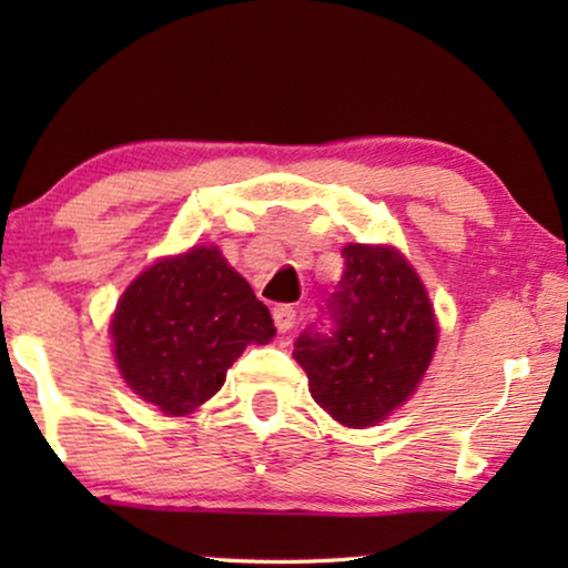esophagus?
I'll return each mask as SVG.
<instances>
[{
  "mask_svg": "<svg viewBox=\"0 0 568 568\" xmlns=\"http://www.w3.org/2000/svg\"><path fill=\"white\" fill-rule=\"evenodd\" d=\"M294 321H297V310H294L292 305H276L274 307V325H276L278 333L292 331Z\"/></svg>",
  "mask_w": 568,
  "mask_h": 568,
  "instance_id": "obj_1",
  "label": "esophagus"
}]
</instances>
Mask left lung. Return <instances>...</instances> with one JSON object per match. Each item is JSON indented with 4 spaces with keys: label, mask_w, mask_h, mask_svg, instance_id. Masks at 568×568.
<instances>
[{
    "label": "left lung",
    "mask_w": 568,
    "mask_h": 568,
    "mask_svg": "<svg viewBox=\"0 0 568 568\" xmlns=\"http://www.w3.org/2000/svg\"><path fill=\"white\" fill-rule=\"evenodd\" d=\"M341 255L344 276L325 305L333 328L302 331L294 359L317 406L362 429L414 395L439 328L422 278L395 247L348 243Z\"/></svg>",
    "instance_id": "left-lung-1"
}]
</instances>
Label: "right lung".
I'll return each mask as SVG.
<instances>
[{
	"label": "right lung",
	"instance_id": "obj_1",
	"mask_svg": "<svg viewBox=\"0 0 568 568\" xmlns=\"http://www.w3.org/2000/svg\"><path fill=\"white\" fill-rule=\"evenodd\" d=\"M268 307L216 247H191L142 271L115 305L113 354L139 398L185 416L224 385L247 344L274 338Z\"/></svg>",
	"mask_w": 568,
	"mask_h": 568
}]
</instances>
